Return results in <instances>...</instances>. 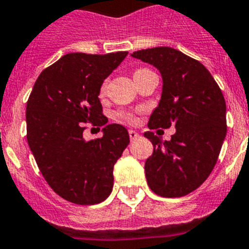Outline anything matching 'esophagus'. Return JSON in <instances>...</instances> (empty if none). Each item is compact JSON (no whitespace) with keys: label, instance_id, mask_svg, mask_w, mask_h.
Here are the masks:
<instances>
[{"label":"esophagus","instance_id":"34e87169","mask_svg":"<svg viewBox=\"0 0 249 249\" xmlns=\"http://www.w3.org/2000/svg\"><path fill=\"white\" fill-rule=\"evenodd\" d=\"M128 135H129V138H131V140H136L137 137H140V135H138L136 131H133V129H129Z\"/></svg>","mask_w":249,"mask_h":249}]
</instances>
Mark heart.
<instances>
[{
	"label": "heart",
	"instance_id": "1",
	"mask_svg": "<svg viewBox=\"0 0 249 249\" xmlns=\"http://www.w3.org/2000/svg\"><path fill=\"white\" fill-rule=\"evenodd\" d=\"M142 71H144V70H137V71L133 73V76L137 73H141ZM106 87H107V82H103L100 89L101 94H105ZM141 112H142V109H136V111H131V109H122V111H120L117 113V117L120 118L122 122L127 123V124H137L138 121H140L138 114H140Z\"/></svg>",
	"mask_w": 249,
	"mask_h": 249
}]
</instances>
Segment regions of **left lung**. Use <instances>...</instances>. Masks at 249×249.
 Masks as SVG:
<instances>
[{
    "label": "left lung",
    "instance_id": "obj_1",
    "mask_svg": "<svg viewBox=\"0 0 249 249\" xmlns=\"http://www.w3.org/2000/svg\"><path fill=\"white\" fill-rule=\"evenodd\" d=\"M132 57L160 70L163 89L148 128L176 127L171 141L148 131L153 153L144 163L147 183L156 195L183 197L197 190L214 168L227 133L226 101L199 61L171 47L136 51Z\"/></svg>",
    "mask_w": 249,
    "mask_h": 249
}]
</instances>
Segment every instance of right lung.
Wrapping results in <instances>:
<instances>
[{
	"label": "right lung",
	"mask_w": 249,
	"mask_h": 249,
	"mask_svg": "<svg viewBox=\"0 0 249 249\" xmlns=\"http://www.w3.org/2000/svg\"><path fill=\"white\" fill-rule=\"evenodd\" d=\"M128 52L68 53L45 68L26 106L27 142L48 186L63 199L89 206L113 187V167L129 143L127 129L108 124L86 141L87 124L108 122L100 102L101 85Z\"/></svg>",
	"instance_id": "right-lung-1"
}]
</instances>
